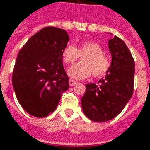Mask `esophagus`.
Returning <instances> with one entry per match:
<instances>
[{
  "label": "esophagus",
  "mask_w": 150,
  "mask_h": 150,
  "mask_svg": "<svg viewBox=\"0 0 150 150\" xmlns=\"http://www.w3.org/2000/svg\"><path fill=\"white\" fill-rule=\"evenodd\" d=\"M77 83H78L76 81H74L72 79H69V85H70V86H73L76 85Z\"/></svg>",
  "instance_id": "esophagus-1"
}]
</instances>
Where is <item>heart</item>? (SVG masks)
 Listing matches in <instances>:
<instances>
[{
  "label": "heart",
  "instance_id": "b5f03b06",
  "mask_svg": "<svg viewBox=\"0 0 150 150\" xmlns=\"http://www.w3.org/2000/svg\"><path fill=\"white\" fill-rule=\"evenodd\" d=\"M62 54L67 64H72L80 57H84L82 64H75L67 70V75L71 79H83L91 74L99 77L105 75L110 67L109 58L104 54L103 48L96 42H83L78 48L68 45L64 49Z\"/></svg>",
  "mask_w": 150,
  "mask_h": 150
}]
</instances>
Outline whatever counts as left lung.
<instances>
[{
    "mask_svg": "<svg viewBox=\"0 0 150 150\" xmlns=\"http://www.w3.org/2000/svg\"><path fill=\"white\" fill-rule=\"evenodd\" d=\"M108 49L112 62L105 77L98 85L86 84L81 100L86 116L95 122H105L118 116L133 94L134 61L131 52L117 36L108 40Z\"/></svg>",
    "mask_w": 150,
    "mask_h": 150,
    "instance_id": "obj_1",
    "label": "left lung"
}]
</instances>
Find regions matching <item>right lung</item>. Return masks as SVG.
I'll list each match as a JSON object with an SVG mask.
<instances>
[{"label":"right lung","instance_id":"obj_1","mask_svg":"<svg viewBox=\"0 0 150 150\" xmlns=\"http://www.w3.org/2000/svg\"><path fill=\"white\" fill-rule=\"evenodd\" d=\"M69 40L65 30L45 27L19 52L12 86L20 105L30 115L38 118L49 116L69 88L62 54Z\"/></svg>","mask_w":150,"mask_h":150}]
</instances>
